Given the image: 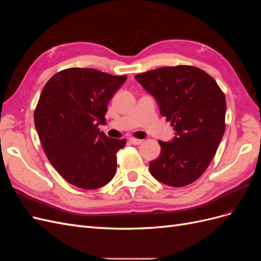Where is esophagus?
Returning <instances> with one entry per match:
<instances>
[{"label":"esophagus","mask_w":261,"mask_h":261,"mask_svg":"<svg viewBox=\"0 0 261 261\" xmlns=\"http://www.w3.org/2000/svg\"><path fill=\"white\" fill-rule=\"evenodd\" d=\"M129 143L133 144V145H140V144H143V140L139 139V138L132 137V138H129Z\"/></svg>","instance_id":"1"}]
</instances>
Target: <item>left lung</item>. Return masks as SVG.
I'll use <instances>...</instances> for the list:
<instances>
[{
    "label": "left lung",
    "instance_id": "1",
    "mask_svg": "<svg viewBox=\"0 0 261 261\" xmlns=\"http://www.w3.org/2000/svg\"><path fill=\"white\" fill-rule=\"evenodd\" d=\"M135 78L155 98L161 115L176 132L170 143L159 140L161 153L150 162V173L173 187L194 183L207 170L223 137V91L209 74L191 65L160 67Z\"/></svg>",
    "mask_w": 261,
    "mask_h": 261
}]
</instances>
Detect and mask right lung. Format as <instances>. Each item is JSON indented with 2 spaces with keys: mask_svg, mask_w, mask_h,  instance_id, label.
I'll use <instances>...</instances> for the list:
<instances>
[{
  "mask_svg": "<svg viewBox=\"0 0 261 261\" xmlns=\"http://www.w3.org/2000/svg\"><path fill=\"white\" fill-rule=\"evenodd\" d=\"M126 76L70 67L43 87L34 113L35 126L50 163L69 184L83 189L107 185L116 172V153L126 139L100 132L108 102Z\"/></svg>",
  "mask_w": 261,
  "mask_h": 261,
  "instance_id": "1",
  "label": "right lung"
}]
</instances>
